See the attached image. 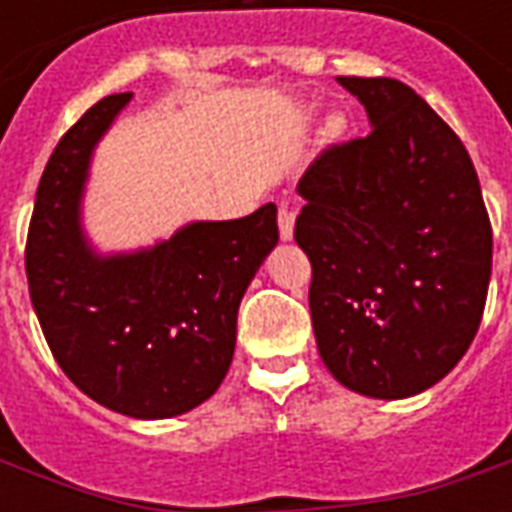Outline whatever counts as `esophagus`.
Masks as SVG:
<instances>
[{
    "label": "esophagus",
    "instance_id": "esophagus-1",
    "mask_svg": "<svg viewBox=\"0 0 512 512\" xmlns=\"http://www.w3.org/2000/svg\"><path fill=\"white\" fill-rule=\"evenodd\" d=\"M278 231H281V240H292L294 237V210L281 204L278 207Z\"/></svg>",
    "mask_w": 512,
    "mask_h": 512
}]
</instances>
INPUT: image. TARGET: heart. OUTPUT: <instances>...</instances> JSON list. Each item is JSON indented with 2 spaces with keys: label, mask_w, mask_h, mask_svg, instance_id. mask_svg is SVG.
<instances>
[{
  "label": "heart",
  "mask_w": 512,
  "mask_h": 512,
  "mask_svg": "<svg viewBox=\"0 0 512 512\" xmlns=\"http://www.w3.org/2000/svg\"><path fill=\"white\" fill-rule=\"evenodd\" d=\"M341 128V125H338V122H330V133H335V130Z\"/></svg>",
  "instance_id": "obj_1"
}]
</instances>
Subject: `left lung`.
I'll return each instance as SVG.
<instances>
[{
	"label": "left lung",
	"mask_w": 512,
	"mask_h": 512,
	"mask_svg": "<svg viewBox=\"0 0 512 512\" xmlns=\"http://www.w3.org/2000/svg\"><path fill=\"white\" fill-rule=\"evenodd\" d=\"M371 133L324 149L297 185L311 322L327 371L368 398H409L453 371L491 281V223L469 152L395 78L338 76Z\"/></svg>",
	"instance_id": "left-lung-1"
}]
</instances>
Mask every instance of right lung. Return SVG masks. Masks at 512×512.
Returning <instances> with one entry per match:
<instances>
[{
	"instance_id": "obj_1",
	"label": "right lung",
	"mask_w": 512,
	"mask_h": 512,
	"mask_svg": "<svg viewBox=\"0 0 512 512\" xmlns=\"http://www.w3.org/2000/svg\"><path fill=\"white\" fill-rule=\"evenodd\" d=\"M133 92L89 108L48 158L26 237V281L51 354L81 393L136 420L177 417L223 382L237 311L278 245V210L196 220L169 240L98 253L81 201L98 141Z\"/></svg>"
}]
</instances>
